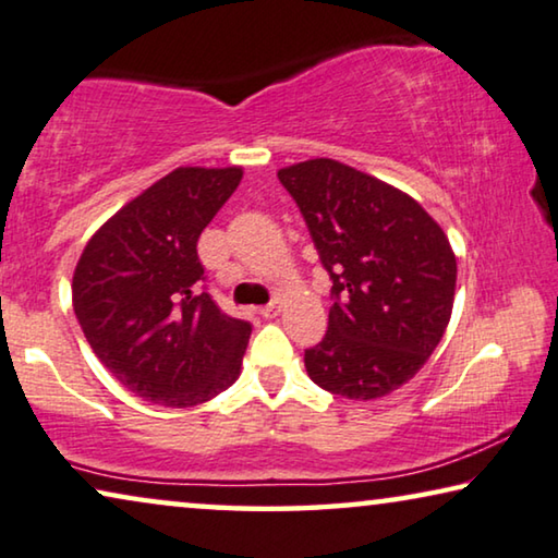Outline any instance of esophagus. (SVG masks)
<instances>
[{
  "instance_id": "esophagus-1",
  "label": "esophagus",
  "mask_w": 558,
  "mask_h": 558,
  "mask_svg": "<svg viewBox=\"0 0 558 558\" xmlns=\"http://www.w3.org/2000/svg\"><path fill=\"white\" fill-rule=\"evenodd\" d=\"M280 308H282V305H280L278 301H272V303H268V305H263L260 316H263V318H276L278 313H280Z\"/></svg>"
}]
</instances>
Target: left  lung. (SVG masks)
<instances>
[{"label":"left lung","mask_w":558,"mask_h":558,"mask_svg":"<svg viewBox=\"0 0 558 558\" xmlns=\"http://www.w3.org/2000/svg\"><path fill=\"white\" fill-rule=\"evenodd\" d=\"M278 179L333 282L328 331L305 349V372L347 399L389 395L450 324L458 263L442 227L410 194L341 161H301Z\"/></svg>","instance_id":"1"}]
</instances>
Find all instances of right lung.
<instances>
[{"instance_id":"right-lung-1","label":"right lung","mask_w":558,"mask_h":558,"mask_svg":"<svg viewBox=\"0 0 558 558\" xmlns=\"http://www.w3.org/2000/svg\"><path fill=\"white\" fill-rule=\"evenodd\" d=\"M242 169H174L108 219L73 276L93 354L125 389L163 407L209 402L238 379L250 331L202 290L197 242Z\"/></svg>"}]
</instances>
